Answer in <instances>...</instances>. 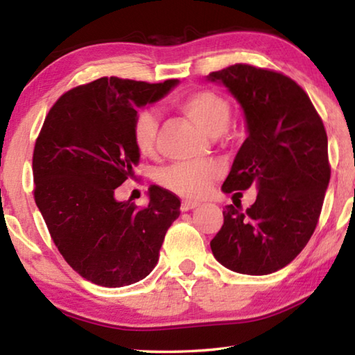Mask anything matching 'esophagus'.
Returning a JSON list of instances; mask_svg holds the SVG:
<instances>
[{
	"label": "esophagus",
	"mask_w": 355,
	"mask_h": 355,
	"mask_svg": "<svg viewBox=\"0 0 355 355\" xmlns=\"http://www.w3.org/2000/svg\"><path fill=\"white\" fill-rule=\"evenodd\" d=\"M198 205H200V202H197V201H187V200H184V201H182V206H180V209H182V212H187V210L195 209Z\"/></svg>",
	"instance_id": "34e87169"
}]
</instances>
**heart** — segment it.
<instances>
[{
  "instance_id": "heart-1",
  "label": "heart",
  "mask_w": 355,
  "mask_h": 355,
  "mask_svg": "<svg viewBox=\"0 0 355 355\" xmlns=\"http://www.w3.org/2000/svg\"><path fill=\"white\" fill-rule=\"evenodd\" d=\"M183 114L209 135L225 131L232 116V105L215 89H198L175 102ZM158 120L150 110H139L132 123V140L143 155H154L157 149ZM221 175V166L215 162L177 163L160 172L158 180L166 189L184 198H198Z\"/></svg>"
}]
</instances>
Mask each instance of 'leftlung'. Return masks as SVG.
Segmentation results:
<instances>
[{"mask_svg": "<svg viewBox=\"0 0 355 355\" xmlns=\"http://www.w3.org/2000/svg\"><path fill=\"white\" fill-rule=\"evenodd\" d=\"M207 78L236 97L248 130L223 191L259 189L245 210L225 206L210 248L236 273H273L304 250L318 225L331 177L325 126L304 88L282 73L235 64Z\"/></svg>", "mask_w": 355, "mask_h": 355, "instance_id": "1", "label": "left lung"}]
</instances>
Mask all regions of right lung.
<instances>
[{"instance_id":"obj_1","label":"right lung","mask_w":355,"mask_h":355,"mask_svg":"<svg viewBox=\"0 0 355 355\" xmlns=\"http://www.w3.org/2000/svg\"><path fill=\"white\" fill-rule=\"evenodd\" d=\"M177 82L101 78L69 89L45 116L33 149L35 202L67 263L96 285L146 277L180 216L178 197L160 186L150 187L145 207L114 198L139 163L137 110Z\"/></svg>"}]
</instances>
